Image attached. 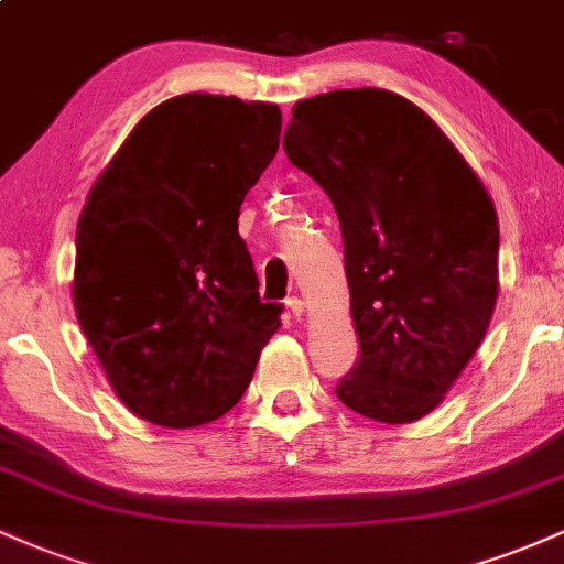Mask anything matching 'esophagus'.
Masks as SVG:
<instances>
[{"instance_id": "34e87169", "label": "esophagus", "mask_w": 564, "mask_h": 564, "mask_svg": "<svg viewBox=\"0 0 564 564\" xmlns=\"http://www.w3.org/2000/svg\"><path fill=\"white\" fill-rule=\"evenodd\" d=\"M286 307L291 310V315H294V318H302V315L307 313V304H304L300 296H291V300L286 302Z\"/></svg>"}]
</instances>
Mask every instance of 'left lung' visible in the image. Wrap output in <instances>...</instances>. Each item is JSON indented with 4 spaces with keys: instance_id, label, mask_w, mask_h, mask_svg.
Returning a JSON list of instances; mask_svg holds the SVG:
<instances>
[{
    "instance_id": "8db88e82",
    "label": "left lung",
    "mask_w": 564,
    "mask_h": 564,
    "mask_svg": "<svg viewBox=\"0 0 564 564\" xmlns=\"http://www.w3.org/2000/svg\"><path fill=\"white\" fill-rule=\"evenodd\" d=\"M283 151L328 193L345 238L360 360L336 398L373 422H419L494 318V198L443 129L390 89L300 100Z\"/></svg>"
}]
</instances>
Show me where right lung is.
Returning <instances> with one entry per match:
<instances>
[{
    "instance_id": "obj_1",
    "label": "right lung",
    "mask_w": 564,
    "mask_h": 564,
    "mask_svg": "<svg viewBox=\"0 0 564 564\" xmlns=\"http://www.w3.org/2000/svg\"><path fill=\"white\" fill-rule=\"evenodd\" d=\"M278 142L275 102L177 95L142 116L89 191L70 296L116 398L145 422L225 416L281 326L238 236Z\"/></svg>"
}]
</instances>
